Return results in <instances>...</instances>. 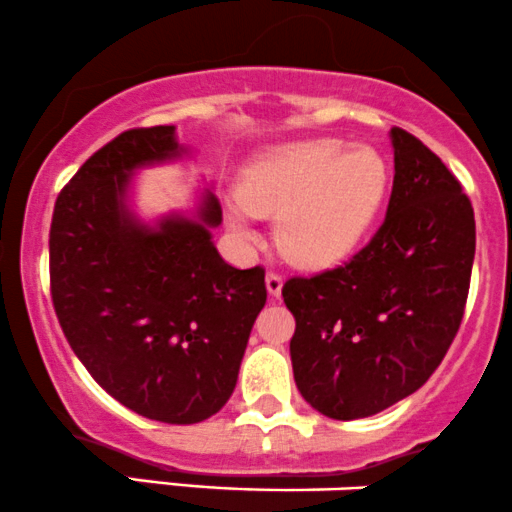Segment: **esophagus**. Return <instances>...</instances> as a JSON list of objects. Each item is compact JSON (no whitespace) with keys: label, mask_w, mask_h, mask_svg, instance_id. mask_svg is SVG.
<instances>
[{"label":"esophagus","mask_w":512,"mask_h":512,"mask_svg":"<svg viewBox=\"0 0 512 512\" xmlns=\"http://www.w3.org/2000/svg\"><path fill=\"white\" fill-rule=\"evenodd\" d=\"M266 287H268V292L273 294V297H278V294L282 292V275L278 273V270H268Z\"/></svg>","instance_id":"obj_1"}]
</instances>
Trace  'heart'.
<instances>
[{
	"mask_svg": "<svg viewBox=\"0 0 512 512\" xmlns=\"http://www.w3.org/2000/svg\"><path fill=\"white\" fill-rule=\"evenodd\" d=\"M386 160L340 138L294 143L251 167L239 186L249 213L275 220V242L292 263L333 266L350 256L381 210ZM242 234V220H234Z\"/></svg>",
	"mask_w": 512,
	"mask_h": 512,
	"instance_id": "obj_1",
	"label": "heart"
}]
</instances>
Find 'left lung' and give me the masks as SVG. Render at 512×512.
I'll return each mask as SVG.
<instances>
[{
  "mask_svg": "<svg viewBox=\"0 0 512 512\" xmlns=\"http://www.w3.org/2000/svg\"><path fill=\"white\" fill-rule=\"evenodd\" d=\"M386 220L342 266L292 275L294 383L330 419L371 417L429 381L458 335L474 261V210L453 172L393 126Z\"/></svg>",
  "mask_w": 512,
  "mask_h": 512,
  "instance_id": "left-lung-1",
  "label": "left lung"
}]
</instances>
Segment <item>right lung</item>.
<instances>
[{"instance_id":"add662e5","label":"right lung","mask_w":512,"mask_h":512,"mask_svg":"<svg viewBox=\"0 0 512 512\" xmlns=\"http://www.w3.org/2000/svg\"><path fill=\"white\" fill-rule=\"evenodd\" d=\"M179 155L174 126L129 129L59 191L50 227V292L66 340L114 400L165 424L213 417L237 386L249 333L266 304V270L222 261L203 222L136 225L129 172Z\"/></svg>"}]
</instances>
